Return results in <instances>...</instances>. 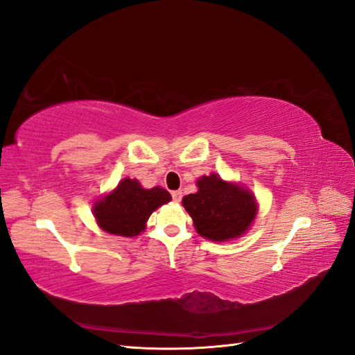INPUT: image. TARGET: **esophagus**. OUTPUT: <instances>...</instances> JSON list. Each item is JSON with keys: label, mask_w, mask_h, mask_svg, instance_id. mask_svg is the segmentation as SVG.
Here are the masks:
<instances>
[{"label": "esophagus", "mask_w": 355, "mask_h": 355, "mask_svg": "<svg viewBox=\"0 0 355 355\" xmlns=\"http://www.w3.org/2000/svg\"><path fill=\"white\" fill-rule=\"evenodd\" d=\"M171 197H173V200L176 202H179L182 200V191H173V192H171Z\"/></svg>", "instance_id": "1"}]
</instances>
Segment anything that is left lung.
Segmentation results:
<instances>
[{
	"label": "left lung",
	"instance_id": "left-lung-1",
	"mask_svg": "<svg viewBox=\"0 0 355 355\" xmlns=\"http://www.w3.org/2000/svg\"><path fill=\"white\" fill-rule=\"evenodd\" d=\"M198 191L182 200L201 237L211 241L239 239L256 218L257 204L252 191L216 173L197 180Z\"/></svg>",
	"mask_w": 355,
	"mask_h": 355
}]
</instances>
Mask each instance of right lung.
Segmentation results:
<instances>
[{"label": "right lung", "mask_w": 355, "mask_h": 355, "mask_svg": "<svg viewBox=\"0 0 355 355\" xmlns=\"http://www.w3.org/2000/svg\"><path fill=\"white\" fill-rule=\"evenodd\" d=\"M171 196L164 188L145 189L136 179H123L118 187L94 202L93 213L99 227L114 235L136 237L151 213L168 202Z\"/></svg>", "instance_id": "1"}]
</instances>
